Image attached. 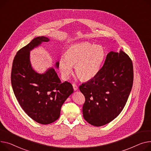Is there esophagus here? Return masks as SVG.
<instances>
[{
	"instance_id": "obj_1",
	"label": "esophagus",
	"mask_w": 151,
	"mask_h": 151,
	"mask_svg": "<svg viewBox=\"0 0 151 151\" xmlns=\"http://www.w3.org/2000/svg\"><path fill=\"white\" fill-rule=\"evenodd\" d=\"M73 90H75V91H76V90H77L78 88V86L75 84H73Z\"/></svg>"
}]
</instances>
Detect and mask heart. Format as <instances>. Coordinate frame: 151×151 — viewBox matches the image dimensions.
<instances>
[{
    "label": "heart",
    "instance_id": "heart-1",
    "mask_svg": "<svg viewBox=\"0 0 151 151\" xmlns=\"http://www.w3.org/2000/svg\"><path fill=\"white\" fill-rule=\"evenodd\" d=\"M106 57L103 47L89 42L72 45L67 48L59 61V68L63 78L67 79L75 66L76 75L84 81L95 78L99 72Z\"/></svg>",
    "mask_w": 151,
    "mask_h": 151
}]
</instances>
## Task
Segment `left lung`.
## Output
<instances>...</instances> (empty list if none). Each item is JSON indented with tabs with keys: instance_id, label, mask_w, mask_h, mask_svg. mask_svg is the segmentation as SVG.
Returning <instances> with one entry per match:
<instances>
[{
	"instance_id": "8db88e82",
	"label": "left lung",
	"mask_w": 151,
	"mask_h": 151,
	"mask_svg": "<svg viewBox=\"0 0 151 151\" xmlns=\"http://www.w3.org/2000/svg\"><path fill=\"white\" fill-rule=\"evenodd\" d=\"M133 81L131 59L122 50L109 52L98 74L79 87L85 97L86 121L101 126L117 117L126 105Z\"/></svg>"
}]
</instances>
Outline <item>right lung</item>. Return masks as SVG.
Segmentation results:
<instances>
[{"instance_id":"obj_1","label":"right lung","mask_w":151,"mask_h":151,"mask_svg":"<svg viewBox=\"0 0 151 151\" xmlns=\"http://www.w3.org/2000/svg\"><path fill=\"white\" fill-rule=\"evenodd\" d=\"M49 41L46 37L39 36L20 49L14 58L11 74L13 90L20 106L30 118L42 124L59 118L62 105L73 92L72 84L62 83L53 68L39 74L31 65L29 52ZM55 65L58 68L59 62Z\"/></svg>"}]
</instances>
